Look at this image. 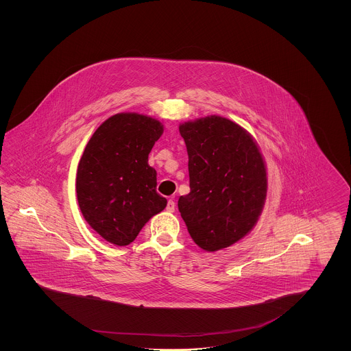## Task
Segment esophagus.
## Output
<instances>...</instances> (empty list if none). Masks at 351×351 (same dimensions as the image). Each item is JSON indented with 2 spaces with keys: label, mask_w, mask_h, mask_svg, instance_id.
<instances>
[{
  "label": "esophagus",
  "mask_w": 351,
  "mask_h": 351,
  "mask_svg": "<svg viewBox=\"0 0 351 351\" xmlns=\"http://www.w3.org/2000/svg\"><path fill=\"white\" fill-rule=\"evenodd\" d=\"M166 209H167V212H175V201L168 200Z\"/></svg>",
  "instance_id": "34e87169"
}]
</instances>
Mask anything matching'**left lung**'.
I'll use <instances>...</instances> for the list:
<instances>
[{"instance_id": "left-lung-1", "label": "left lung", "mask_w": 351, "mask_h": 351, "mask_svg": "<svg viewBox=\"0 0 351 351\" xmlns=\"http://www.w3.org/2000/svg\"><path fill=\"white\" fill-rule=\"evenodd\" d=\"M188 151L191 192L179 212L202 250H222L250 233L267 196L266 162L247 130L208 116L180 123Z\"/></svg>"}]
</instances>
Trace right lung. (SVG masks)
<instances>
[{
	"label": "right lung",
	"instance_id": "obj_1",
	"mask_svg": "<svg viewBox=\"0 0 351 351\" xmlns=\"http://www.w3.org/2000/svg\"><path fill=\"white\" fill-rule=\"evenodd\" d=\"M163 134L155 118L118 113L90 136L77 166L76 193L89 226L117 246L132 243L167 200L156 192L149 154Z\"/></svg>",
	"mask_w": 351,
	"mask_h": 351
}]
</instances>
